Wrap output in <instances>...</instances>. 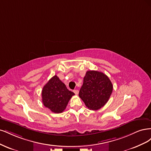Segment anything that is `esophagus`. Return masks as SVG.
<instances>
[{
  "instance_id": "1",
  "label": "esophagus",
  "mask_w": 151,
  "mask_h": 151,
  "mask_svg": "<svg viewBox=\"0 0 151 151\" xmlns=\"http://www.w3.org/2000/svg\"><path fill=\"white\" fill-rule=\"evenodd\" d=\"M73 92L75 93V95H78V93H79V91L78 90H74Z\"/></svg>"
}]
</instances>
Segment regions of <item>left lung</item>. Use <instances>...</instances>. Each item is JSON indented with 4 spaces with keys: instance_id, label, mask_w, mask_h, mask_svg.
I'll use <instances>...</instances> for the list:
<instances>
[{
    "instance_id": "left-lung-1",
    "label": "left lung",
    "mask_w": 151,
    "mask_h": 151,
    "mask_svg": "<svg viewBox=\"0 0 151 151\" xmlns=\"http://www.w3.org/2000/svg\"><path fill=\"white\" fill-rule=\"evenodd\" d=\"M112 90V83L104 73L87 71L79 92V96L88 109L96 110L106 104Z\"/></svg>"
}]
</instances>
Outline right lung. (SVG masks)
Returning a JSON list of instances; mask_svg holds the SVG:
<instances>
[{
	"instance_id": "add662e5",
	"label": "right lung",
	"mask_w": 151,
	"mask_h": 151,
	"mask_svg": "<svg viewBox=\"0 0 151 151\" xmlns=\"http://www.w3.org/2000/svg\"><path fill=\"white\" fill-rule=\"evenodd\" d=\"M75 93L66 88L56 75L48 81L42 90L43 105L56 114L62 113Z\"/></svg>"
}]
</instances>
